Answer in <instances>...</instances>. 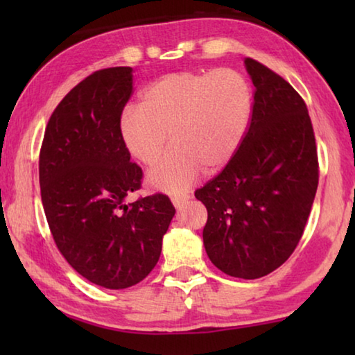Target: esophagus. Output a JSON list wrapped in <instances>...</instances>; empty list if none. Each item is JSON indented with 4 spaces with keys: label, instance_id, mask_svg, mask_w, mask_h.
Masks as SVG:
<instances>
[{
    "label": "esophagus",
    "instance_id": "esophagus-1",
    "mask_svg": "<svg viewBox=\"0 0 355 355\" xmlns=\"http://www.w3.org/2000/svg\"><path fill=\"white\" fill-rule=\"evenodd\" d=\"M189 200V194H175V196H172V203H173V207L175 208H180L183 205V203H186Z\"/></svg>",
    "mask_w": 355,
    "mask_h": 355
}]
</instances>
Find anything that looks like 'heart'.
<instances>
[{
    "instance_id": "heart-1",
    "label": "heart",
    "mask_w": 355,
    "mask_h": 355,
    "mask_svg": "<svg viewBox=\"0 0 355 355\" xmlns=\"http://www.w3.org/2000/svg\"><path fill=\"white\" fill-rule=\"evenodd\" d=\"M249 84L235 70L175 71L142 92L141 106L120 114L119 136L130 155L152 166L169 141L173 147L150 172V183L178 192L196 182L202 167L214 173L241 147L250 120Z\"/></svg>"
}]
</instances>
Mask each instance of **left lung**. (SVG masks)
I'll return each mask as SVG.
<instances>
[{"label": "left lung", "instance_id": "obj_1", "mask_svg": "<svg viewBox=\"0 0 355 355\" xmlns=\"http://www.w3.org/2000/svg\"><path fill=\"white\" fill-rule=\"evenodd\" d=\"M248 133L233 159L196 191L207 207L203 244L216 268L260 279L282 266L302 238L320 169L313 127L302 97L255 59Z\"/></svg>", "mask_w": 355, "mask_h": 355}]
</instances>
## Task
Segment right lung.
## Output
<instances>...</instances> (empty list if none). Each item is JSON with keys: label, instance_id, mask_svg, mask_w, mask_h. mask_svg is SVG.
Returning a JSON list of instances; mask_svg holds the SVG:
<instances>
[{"label": "right lung", "instance_id": "1", "mask_svg": "<svg viewBox=\"0 0 355 355\" xmlns=\"http://www.w3.org/2000/svg\"><path fill=\"white\" fill-rule=\"evenodd\" d=\"M131 92V67L94 71L53 111L39 156L42 203L59 252L84 279L110 290L147 277L175 214L164 194L127 202L142 180L119 136Z\"/></svg>", "mask_w": 355, "mask_h": 355}]
</instances>
